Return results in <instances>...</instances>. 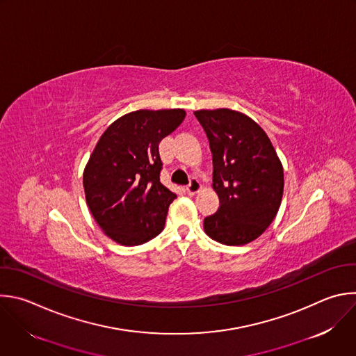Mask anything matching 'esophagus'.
Instances as JSON below:
<instances>
[{
    "instance_id": "1",
    "label": "esophagus",
    "mask_w": 356,
    "mask_h": 356,
    "mask_svg": "<svg viewBox=\"0 0 356 356\" xmlns=\"http://www.w3.org/2000/svg\"><path fill=\"white\" fill-rule=\"evenodd\" d=\"M201 183L197 180V179H191V181H190V184L186 187V190H187V194H190V195H194V194H197L200 190H201Z\"/></svg>"
}]
</instances>
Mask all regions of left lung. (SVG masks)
<instances>
[{
	"instance_id": "8db88e82",
	"label": "left lung",
	"mask_w": 356,
	"mask_h": 356,
	"mask_svg": "<svg viewBox=\"0 0 356 356\" xmlns=\"http://www.w3.org/2000/svg\"><path fill=\"white\" fill-rule=\"evenodd\" d=\"M212 152V187L218 211L204 219L211 239L242 246L270 226L284 194L282 163L266 131L252 118L230 108L197 110Z\"/></svg>"
}]
</instances>
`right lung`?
<instances>
[{"instance_id":"right-lung-1","label":"right lung","mask_w":356,"mask_h":356,"mask_svg":"<svg viewBox=\"0 0 356 356\" xmlns=\"http://www.w3.org/2000/svg\"><path fill=\"white\" fill-rule=\"evenodd\" d=\"M184 117L183 108L131 111L99 138L83 170V190L92 216L115 243L138 246L163 230L176 194L161 183L159 143Z\"/></svg>"}]
</instances>
